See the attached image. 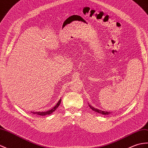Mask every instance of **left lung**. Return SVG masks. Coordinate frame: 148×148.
<instances>
[{
  "mask_svg": "<svg viewBox=\"0 0 148 148\" xmlns=\"http://www.w3.org/2000/svg\"><path fill=\"white\" fill-rule=\"evenodd\" d=\"M88 105H89V106H90V108H91V110H92L96 112H97V113H101V114H102V115H110V113H111L110 112L103 111V110H99V109H98V108H95V107H93V106H92L91 105H90L89 103H88Z\"/></svg>",
  "mask_w": 148,
  "mask_h": 148,
  "instance_id": "8db88e82",
  "label": "left lung"
}]
</instances>
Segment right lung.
I'll list each match as a JSON object with an SVG mask.
<instances>
[{
  "label": "right lung",
  "instance_id": "right-lung-1",
  "mask_svg": "<svg viewBox=\"0 0 148 148\" xmlns=\"http://www.w3.org/2000/svg\"><path fill=\"white\" fill-rule=\"evenodd\" d=\"M60 102H61V98L59 99V101H58V103L56 104V105L51 109L49 110L45 111V112H32V113H33V114H36V115H41V116H44V115H50V114H51V113H52L58 107V106H59L60 104Z\"/></svg>",
  "mask_w": 148,
  "mask_h": 148
}]
</instances>
